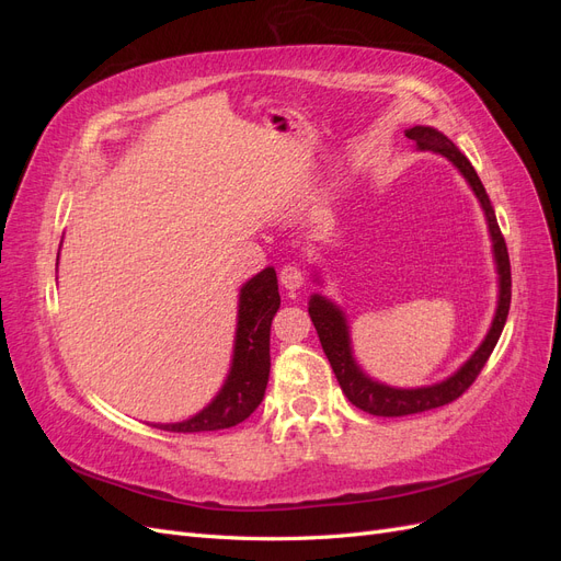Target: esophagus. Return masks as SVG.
<instances>
[{"label": "esophagus", "instance_id": "obj_1", "mask_svg": "<svg viewBox=\"0 0 561 561\" xmlns=\"http://www.w3.org/2000/svg\"><path fill=\"white\" fill-rule=\"evenodd\" d=\"M304 280H307V274H304L297 264H287L280 268V283L287 287V290H299Z\"/></svg>", "mask_w": 561, "mask_h": 561}]
</instances>
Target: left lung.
Wrapping results in <instances>:
<instances>
[{
	"label": "left lung",
	"instance_id": "obj_1",
	"mask_svg": "<svg viewBox=\"0 0 561 561\" xmlns=\"http://www.w3.org/2000/svg\"><path fill=\"white\" fill-rule=\"evenodd\" d=\"M404 135L410 140L416 142L419 149L435 151V154L447 157L461 173L470 190L478 196L480 206L486 215V225L491 233V243H494V257H496V268H499V307L494 322H491V330L486 332L484 342L480 348L470 355V360L451 375L449 379L439 381L435 386H423V388H390L383 386L375 379H369L365 371L358 367L353 358L351 351V336H348V325L342 309L334 307V304L325 297L313 295L309 299V316L316 325V332L320 336L322 351H325L328 360L334 369V377L342 386L344 396L351 400V404L358 407V410L375 414V416H407V414H419V412H428L437 410V407L449 404L456 398H461L466 390L472 386V381L478 379L482 367L486 365L491 351L496 348L499 336L503 332V325L507 320V311H511V295H513V278H511V257H507V245L503 233L496 222V213L491 208L489 196L484 192V184L480 182L474 168L470 161L458 151V147L447 138L445 133H439L437 128L431 126H414L410 130H404Z\"/></svg>",
	"mask_w": 561,
	"mask_h": 561
}]
</instances>
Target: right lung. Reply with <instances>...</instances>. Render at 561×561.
I'll use <instances>...</instances> for the list:
<instances>
[{
    "mask_svg": "<svg viewBox=\"0 0 561 561\" xmlns=\"http://www.w3.org/2000/svg\"><path fill=\"white\" fill-rule=\"evenodd\" d=\"M280 307L276 268L266 266L241 287L229 377L215 400L196 416L180 423H157L171 433H208L231 428L257 410L268 383L271 320Z\"/></svg>",
    "mask_w": 561,
    "mask_h": 561,
    "instance_id": "obj_1",
    "label": "right lung"
}]
</instances>
